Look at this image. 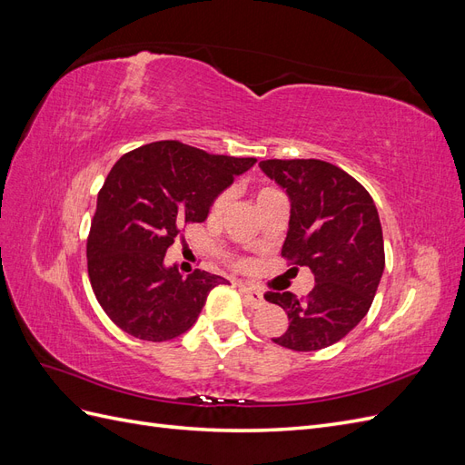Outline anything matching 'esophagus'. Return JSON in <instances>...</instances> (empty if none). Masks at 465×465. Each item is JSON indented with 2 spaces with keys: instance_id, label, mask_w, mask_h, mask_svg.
I'll list each match as a JSON object with an SVG mask.
<instances>
[{
  "instance_id": "obj_1",
  "label": "esophagus",
  "mask_w": 465,
  "mask_h": 465,
  "mask_svg": "<svg viewBox=\"0 0 465 465\" xmlns=\"http://www.w3.org/2000/svg\"><path fill=\"white\" fill-rule=\"evenodd\" d=\"M238 287H241V291H242V297H244V301H246V304H248V306H252V308H260V306L263 304V294H262L260 291L252 289L250 285H238Z\"/></svg>"
}]
</instances>
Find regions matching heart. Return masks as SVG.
<instances>
[{
  "instance_id": "1",
  "label": "heart",
  "mask_w": 465,
  "mask_h": 465,
  "mask_svg": "<svg viewBox=\"0 0 465 465\" xmlns=\"http://www.w3.org/2000/svg\"><path fill=\"white\" fill-rule=\"evenodd\" d=\"M263 192H267V190H262L260 193H263ZM227 200H229V195L227 193H221L219 198L215 200V203H213V213L217 215V213H221V211L224 209V205H227Z\"/></svg>"
}]
</instances>
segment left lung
<instances>
[{
  "instance_id": "obj_1",
  "label": "left lung",
  "mask_w": 465,
  "mask_h": 465,
  "mask_svg": "<svg viewBox=\"0 0 465 465\" xmlns=\"http://www.w3.org/2000/svg\"><path fill=\"white\" fill-rule=\"evenodd\" d=\"M260 168L291 200L281 256L311 267L316 285L306 299L265 292L289 316L273 337L292 351L330 347L367 316L384 273L382 224L371 193L340 166L318 159L262 161Z\"/></svg>"
}]
</instances>
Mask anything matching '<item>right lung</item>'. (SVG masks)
I'll return each instance as SVG.
<instances>
[{
    "label": "right lung",
    "instance_id": "right-lung-1",
    "mask_svg": "<svg viewBox=\"0 0 465 465\" xmlns=\"http://www.w3.org/2000/svg\"><path fill=\"white\" fill-rule=\"evenodd\" d=\"M254 157L209 154L180 142H157L125 153L112 166L87 241V267L98 304L137 340L168 341L186 333L207 301L224 285L195 270L182 277L164 265L184 223H203L209 209Z\"/></svg>",
    "mask_w": 465,
    "mask_h": 465
}]
</instances>
